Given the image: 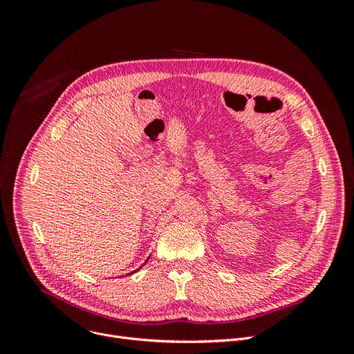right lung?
I'll list each match as a JSON object with an SVG mask.
<instances>
[{
    "mask_svg": "<svg viewBox=\"0 0 354 354\" xmlns=\"http://www.w3.org/2000/svg\"><path fill=\"white\" fill-rule=\"evenodd\" d=\"M146 261H147V259H146ZM138 270H140V268H138ZM138 270H135V271H133V272H136V271H138ZM133 272H130V274H133Z\"/></svg>",
    "mask_w": 354,
    "mask_h": 354,
    "instance_id": "1",
    "label": "right lung"
}]
</instances>
